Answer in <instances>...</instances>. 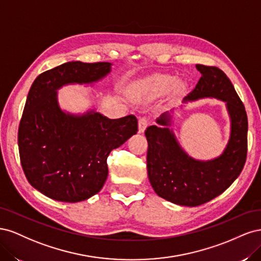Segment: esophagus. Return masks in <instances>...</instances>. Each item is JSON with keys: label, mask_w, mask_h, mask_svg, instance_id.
<instances>
[{"label": "esophagus", "mask_w": 261, "mask_h": 261, "mask_svg": "<svg viewBox=\"0 0 261 261\" xmlns=\"http://www.w3.org/2000/svg\"><path fill=\"white\" fill-rule=\"evenodd\" d=\"M149 124V121L147 117H140L138 120V132L139 133H144L145 129L147 128V126Z\"/></svg>", "instance_id": "1"}]
</instances>
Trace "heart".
<instances>
[{
  "instance_id": "1",
  "label": "heart",
  "mask_w": 261,
  "mask_h": 261,
  "mask_svg": "<svg viewBox=\"0 0 261 261\" xmlns=\"http://www.w3.org/2000/svg\"><path fill=\"white\" fill-rule=\"evenodd\" d=\"M174 77L164 74H155L141 82L137 86L136 93L139 98L153 99L168 92L174 86Z\"/></svg>"
}]
</instances>
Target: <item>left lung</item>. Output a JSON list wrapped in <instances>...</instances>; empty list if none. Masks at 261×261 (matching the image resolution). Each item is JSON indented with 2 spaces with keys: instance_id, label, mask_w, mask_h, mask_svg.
I'll list each match as a JSON object with an SVG mask.
<instances>
[{
  "instance_id": "obj_1",
  "label": "left lung",
  "mask_w": 261,
  "mask_h": 261,
  "mask_svg": "<svg viewBox=\"0 0 261 261\" xmlns=\"http://www.w3.org/2000/svg\"><path fill=\"white\" fill-rule=\"evenodd\" d=\"M200 80L184 102L213 97L226 102L231 116V137L224 152L217 159L198 161L188 156L169 128L149 126L147 170L154 192L179 206L196 207L222 194L239 177L247 158L248 121L245 107L223 70L197 64ZM160 125H170V115L158 118Z\"/></svg>"
}]
</instances>
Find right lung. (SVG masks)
Wrapping results in <instances>:
<instances>
[{"label": "right lung", "instance_id": "1", "mask_svg": "<svg viewBox=\"0 0 261 261\" xmlns=\"http://www.w3.org/2000/svg\"><path fill=\"white\" fill-rule=\"evenodd\" d=\"M110 70L108 62H67L39 75L28 92L18 127L20 163L29 184L51 199L77 202L98 194L110 152L138 132L135 115L75 116L59 107L62 86L97 82Z\"/></svg>", "mask_w": 261, "mask_h": 261}]
</instances>
